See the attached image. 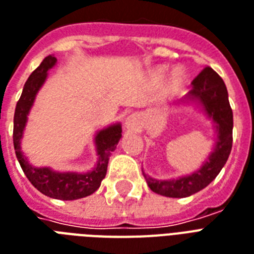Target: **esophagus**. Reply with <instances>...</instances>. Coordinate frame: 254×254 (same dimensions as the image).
<instances>
[{
	"label": "esophagus",
	"instance_id": "1",
	"mask_svg": "<svg viewBox=\"0 0 254 254\" xmlns=\"http://www.w3.org/2000/svg\"><path fill=\"white\" fill-rule=\"evenodd\" d=\"M125 124H127V129H134V127H137V116H129L127 119V121H125Z\"/></svg>",
	"mask_w": 254,
	"mask_h": 254
}]
</instances>
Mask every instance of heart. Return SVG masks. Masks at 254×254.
<instances>
[{"label": "heart", "mask_w": 254, "mask_h": 254, "mask_svg": "<svg viewBox=\"0 0 254 254\" xmlns=\"http://www.w3.org/2000/svg\"><path fill=\"white\" fill-rule=\"evenodd\" d=\"M166 73H168V67L161 66V67H156L154 70L150 71V78H152L153 82H162V81L165 80ZM187 84V77L184 74L181 70H176L172 75V78L169 81V85H168V93L169 94H179L181 90L184 89Z\"/></svg>", "instance_id": "heart-1"}]
</instances>
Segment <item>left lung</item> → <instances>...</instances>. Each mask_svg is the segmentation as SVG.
Returning <instances> with one entry per match:
<instances>
[{"instance_id": "obj_1", "label": "left lung", "mask_w": 254, "mask_h": 254, "mask_svg": "<svg viewBox=\"0 0 254 254\" xmlns=\"http://www.w3.org/2000/svg\"><path fill=\"white\" fill-rule=\"evenodd\" d=\"M185 100L200 102L209 119L213 120L217 141L208 160L200 169L179 179L156 180L144 173L148 187L154 193L165 197L183 198L204 189L217 177L225 165L233 142V112L228 100V90L220 75L212 67H204L191 81L190 92Z\"/></svg>"}]
</instances>
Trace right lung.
Listing matches in <instances>:
<instances>
[{"instance_id":"obj_1","label":"right lung","mask_w":254,"mask_h":254,"mask_svg":"<svg viewBox=\"0 0 254 254\" xmlns=\"http://www.w3.org/2000/svg\"><path fill=\"white\" fill-rule=\"evenodd\" d=\"M57 58L48 56L44 58L41 65L29 75L25 82L22 94L19 97L14 112V127H13V144L17 160L24 170L25 176L32 183L34 188L52 198L57 200H78L92 193L100 188L101 181L105 179L108 161L110 153L113 152L120 138H121V125L114 124L105 127L97 133L96 148L98 161L96 168L88 173H60L54 172L50 168H34L28 162L22 152H21V138L24 135V129L28 121L29 110L32 108L36 94L38 93L42 84L48 77V70L56 65Z\"/></svg>"}]
</instances>
